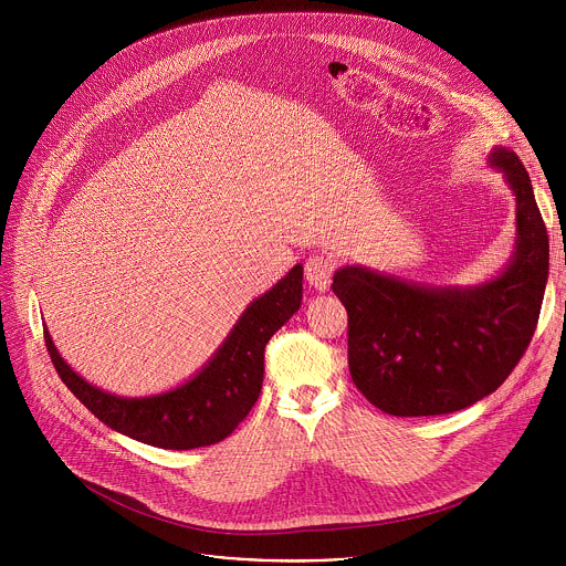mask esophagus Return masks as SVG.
Masks as SVG:
<instances>
[{"instance_id": "obj_1", "label": "esophagus", "mask_w": 566, "mask_h": 566, "mask_svg": "<svg viewBox=\"0 0 566 566\" xmlns=\"http://www.w3.org/2000/svg\"><path fill=\"white\" fill-rule=\"evenodd\" d=\"M336 271V260L332 255H313L304 264V277L315 291H327Z\"/></svg>"}]
</instances>
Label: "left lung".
Returning a JSON list of instances; mask_svg holds the SVG:
<instances>
[{
    "label": "left lung",
    "mask_w": 566,
    "mask_h": 566,
    "mask_svg": "<svg viewBox=\"0 0 566 566\" xmlns=\"http://www.w3.org/2000/svg\"><path fill=\"white\" fill-rule=\"evenodd\" d=\"M517 199V253L491 284L423 289L347 266L334 293L347 308L354 385L391 417H434L493 394L531 345L548 277V234L520 156L495 149Z\"/></svg>",
    "instance_id": "8db88e82"
}]
</instances>
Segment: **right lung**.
Wrapping results in <instances>:
<instances>
[{"instance_id": "obj_1", "label": "right lung", "mask_w": 566, "mask_h": 566, "mask_svg": "<svg viewBox=\"0 0 566 566\" xmlns=\"http://www.w3.org/2000/svg\"><path fill=\"white\" fill-rule=\"evenodd\" d=\"M300 302L297 264L244 311L223 347L190 382L149 398H118L90 385L60 358L46 332L44 343L62 382L105 426L147 446L192 450L219 443L249 417L262 391L266 343Z\"/></svg>"}]
</instances>
